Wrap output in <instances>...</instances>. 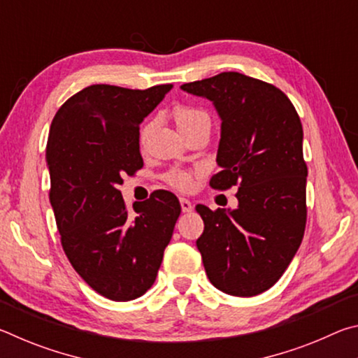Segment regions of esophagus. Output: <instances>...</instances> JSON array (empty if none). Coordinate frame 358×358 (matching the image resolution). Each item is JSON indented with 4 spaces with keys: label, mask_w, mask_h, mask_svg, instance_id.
<instances>
[{
    "label": "esophagus",
    "mask_w": 358,
    "mask_h": 358,
    "mask_svg": "<svg viewBox=\"0 0 358 358\" xmlns=\"http://www.w3.org/2000/svg\"><path fill=\"white\" fill-rule=\"evenodd\" d=\"M180 205H181V211H183V213H189V211H192V203L187 201V199L181 197L180 199Z\"/></svg>",
    "instance_id": "esophagus-1"
}]
</instances>
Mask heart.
I'll list each match as a JSON object with an SVG mask.
<instances>
[{
    "label": "heart",
    "mask_w": 358,
    "mask_h": 358,
    "mask_svg": "<svg viewBox=\"0 0 358 358\" xmlns=\"http://www.w3.org/2000/svg\"><path fill=\"white\" fill-rule=\"evenodd\" d=\"M173 120L177 123L178 129L185 132L187 129L194 128L197 124H207L210 126V115L203 110V108L192 107V106H177L173 108ZM151 129H153V121H150L141 129V143L147 141ZM166 181L172 187L178 191H187L192 187V173L187 171H171L166 175Z\"/></svg>",
    "instance_id": "obj_1"
}]
</instances>
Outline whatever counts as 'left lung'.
<instances>
[{
  "mask_svg": "<svg viewBox=\"0 0 358 358\" xmlns=\"http://www.w3.org/2000/svg\"><path fill=\"white\" fill-rule=\"evenodd\" d=\"M213 102L221 117L213 189L238 186L235 210L197 205L203 234L196 241L210 282L235 296L268 290L294 259L306 226L303 128L275 85L240 72L181 85Z\"/></svg>",
  "mask_w": 358,
  "mask_h": 358,
  "instance_id": "obj_1",
  "label": "left lung"
}]
</instances>
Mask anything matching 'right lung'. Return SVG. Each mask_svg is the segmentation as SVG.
<instances>
[{"label":"right lung","instance_id":"obj_1","mask_svg":"<svg viewBox=\"0 0 358 358\" xmlns=\"http://www.w3.org/2000/svg\"><path fill=\"white\" fill-rule=\"evenodd\" d=\"M173 85H92L58 108L47 142L50 203L71 265L96 292L129 301L153 286L181 213L177 196L132 205L120 185L143 167L138 129Z\"/></svg>","mask_w":358,"mask_h":358}]
</instances>
